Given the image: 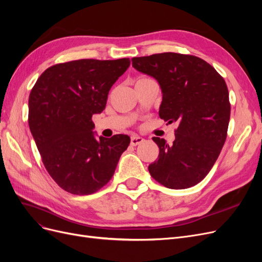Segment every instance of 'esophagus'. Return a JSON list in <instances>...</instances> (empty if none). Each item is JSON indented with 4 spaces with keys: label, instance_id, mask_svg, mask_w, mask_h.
<instances>
[{
    "label": "esophagus",
    "instance_id": "1",
    "mask_svg": "<svg viewBox=\"0 0 262 262\" xmlns=\"http://www.w3.org/2000/svg\"><path fill=\"white\" fill-rule=\"evenodd\" d=\"M143 142H144V139L142 138V137H140V136H132L131 137V141H130V144L132 146H137V145H139L141 143H143Z\"/></svg>",
    "mask_w": 262,
    "mask_h": 262
}]
</instances>
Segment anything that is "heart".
<instances>
[{
	"label": "heart",
	"instance_id": "heart-1",
	"mask_svg": "<svg viewBox=\"0 0 262 262\" xmlns=\"http://www.w3.org/2000/svg\"><path fill=\"white\" fill-rule=\"evenodd\" d=\"M148 81H153L152 78L149 77H146V76H140L137 78V82L136 84H140V83H145V82H148Z\"/></svg>",
	"mask_w": 262,
	"mask_h": 262
}]
</instances>
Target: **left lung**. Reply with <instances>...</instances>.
I'll return each mask as SVG.
<instances>
[{
	"instance_id": "left-lung-1",
	"label": "left lung",
	"mask_w": 262,
	"mask_h": 262,
	"mask_svg": "<svg viewBox=\"0 0 262 262\" xmlns=\"http://www.w3.org/2000/svg\"><path fill=\"white\" fill-rule=\"evenodd\" d=\"M132 67L158 82L160 117L178 124L172 144L153 138L160 154L148 166L150 176L170 189L196 185L213 167L227 137L231 104L224 78L204 60L175 52L132 58Z\"/></svg>"
}]
</instances>
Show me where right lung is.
Listing matches in <instances>:
<instances>
[{"instance_id":"add662e5","label":"right lung","mask_w":262,"mask_h":262,"mask_svg":"<svg viewBox=\"0 0 262 262\" xmlns=\"http://www.w3.org/2000/svg\"><path fill=\"white\" fill-rule=\"evenodd\" d=\"M130 66L129 58L82 59L52 66L29 95L28 124L47 171L66 191L92 194L112 179L130 138H95L92 117Z\"/></svg>"}]
</instances>
